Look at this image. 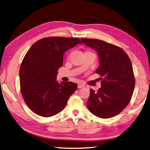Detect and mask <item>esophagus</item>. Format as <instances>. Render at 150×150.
I'll use <instances>...</instances> for the list:
<instances>
[{
  "label": "esophagus",
  "instance_id": "1",
  "mask_svg": "<svg viewBox=\"0 0 150 150\" xmlns=\"http://www.w3.org/2000/svg\"><path fill=\"white\" fill-rule=\"evenodd\" d=\"M84 86V84H82L81 83L78 84V88H83Z\"/></svg>",
  "mask_w": 150,
  "mask_h": 150
}]
</instances>
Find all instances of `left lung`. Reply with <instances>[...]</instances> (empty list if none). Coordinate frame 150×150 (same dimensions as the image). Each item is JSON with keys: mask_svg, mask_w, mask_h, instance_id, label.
<instances>
[{"mask_svg": "<svg viewBox=\"0 0 150 150\" xmlns=\"http://www.w3.org/2000/svg\"><path fill=\"white\" fill-rule=\"evenodd\" d=\"M81 40L97 51L100 60L96 73L101 77V88L97 91L90 90L88 109L102 119L113 117L131 100L135 83L131 60L121 47L114 44L93 39Z\"/></svg>", "mask_w": 150, "mask_h": 150, "instance_id": "left-lung-1", "label": "left lung"}]
</instances>
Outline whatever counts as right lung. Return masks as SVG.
<instances>
[{"mask_svg":"<svg viewBox=\"0 0 150 150\" xmlns=\"http://www.w3.org/2000/svg\"><path fill=\"white\" fill-rule=\"evenodd\" d=\"M78 44L82 42L77 38L45 37L28 51L19 71L20 86L24 100L35 113L50 117L60 113L77 90L74 82L59 83L56 79L64 53Z\"/></svg>","mask_w":150,"mask_h":150,"instance_id":"obj_1","label":"right lung"}]
</instances>
